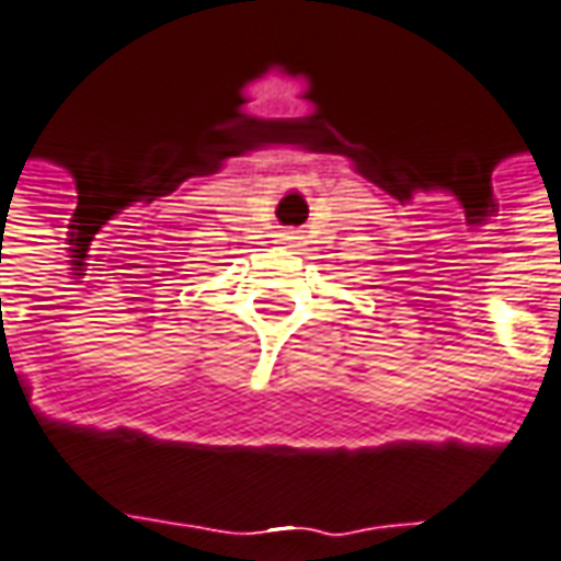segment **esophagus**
<instances>
[{
  "mask_svg": "<svg viewBox=\"0 0 561 561\" xmlns=\"http://www.w3.org/2000/svg\"><path fill=\"white\" fill-rule=\"evenodd\" d=\"M279 238H282V241H285V244H295V241H298L301 234H298V232H282Z\"/></svg>",
  "mask_w": 561,
  "mask_h": 561,
  "instance_id": "34e87169",
  "label": "esophagus"
}]
</instances>
